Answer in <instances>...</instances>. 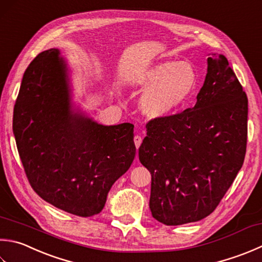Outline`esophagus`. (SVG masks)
Masks as SVG:
<instances>
[{
  "mask_svg": "<svg viewBox=\"0 0 262 262\" xmlns=\"http://www.w3.org/2000/svg\"><path fill=\"white\" fill-rule=\"evenodd\" d=\"M134 143H135V146H136V148L140 147L141 143H142V137H141V136H138V135H136V136L134 137Z\"/></svg>",
  "mask_w": 262,
  "mask_h": 262,
  "instance_id": "34e87169",
  "label": "esophagus"
}]
</instances>
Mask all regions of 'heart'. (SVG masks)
<instances>
[{"mask_svg": "<svg viewBox=\"0 0 262 262\" xmlns=\"http://www.w3.org/2000/svg\"><path fill=\"white\" fill-rule=\"evenodd\" d=\"M134 83L144 90L138 105L151 119H167L182 111L199 84L198 71L187 61H165L140 71Z\"/></svg>", "mask_w": 262, "mask_h": 262, "instance_id": "b5f03b06", "label": "heart"}]
</instances>
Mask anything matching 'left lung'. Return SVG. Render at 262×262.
<instances>
[{
    "instance_id": "obj_1",
    "label": "left lung",
    "mask_w": 262,
    "mask_h": 262,
    "mask_svg": "<svg viewBox=\"0 0 262 262\" xmlns=\"http://www.w3.org/2000/svg\"><path fill=\"white\" fill-rule=\"evenodd\" d=\"M193 107L151 120L138 157L151 172L150 209L167 226L208 217L243 166L248 97L223 54L210 53Z\"/></svg>"
}]
</instances>
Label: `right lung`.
Instances as JSON below:
<instances>
[{"label": "right lung", "mask_w": 262, "mask_h": 262, "mask_svg": "<svg viewBox=\"0 0 262 262\" xmlns=\"http://www.w3.org/2000/svg\"><path fill=\"white\" fill-rule=\"evenodd\" d=\"M71 80L60 50L39 53L24 74L12 128L34 191L55 208L91 217L134 160V125L99 124L75 102Z\"/></svg>", "instance_id": "right-lung-1"}]
</instances>
